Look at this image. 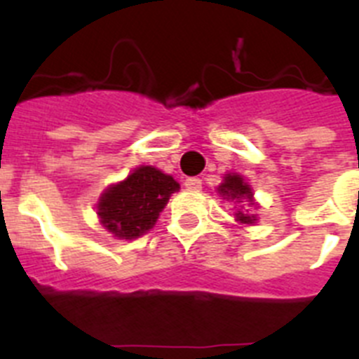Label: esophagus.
<instances>
[{
	"label": "esophagus",
	"instance_id": "obj_1",
	"mask_svg": "<svg viewBox=\"0 0 359 359\" xmlns=\"http://www.w3.org/2000/svg\"><path fill=\"white\" fill-rule=\"evenodd\" d=\"M201 180H199V177H187L185 180V187L187 189H190V190H199L201 189Z\"/></svg>",
	"mask_w": 359,
	"mask_h": 359
}]
</instances>
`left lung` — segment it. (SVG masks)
Listing matches in <instances>:
<instances>
[{"instance_id": "obj_1", "label": "left lung", "mask_w": 359, "mask_h": 359, "mask_svg": "<svg viewBox=\"0 0 359 359\" xmlns=\"http://www.w3.org/2000/svg\"><path fill=\"white\" fill-rule=\"evenodd\" d=\"M219 192H221L223 196H226V199H237V201H239V199L246 198L248 201H252V190H250V187L243 182V177L236 176V174H228V176L224 177V183H221ZM236 217L237 221H241V223H248V224H252L253 221H255L253 215H246L241 210L237 212Z\"/></svg>"}]
</instances>
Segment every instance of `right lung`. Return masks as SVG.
<instances>
[{
  "instance_id": "1",
  "label": "right lung",
  "mask_w": 359,
  "mask_h": 359,
  "mask_svg": "<svg viewBox=\"0 0 359 359\" xmlns=\"http://www.w3.org/2000/svg\"><path fill=\"white\" fill-rule=\"evenodd\" d=\"M180 189L172 176L154 167H138L128 180L106 190L98 201V215L104 226L122 239L144 236Z\"/></svg>"
}]
</instances>
